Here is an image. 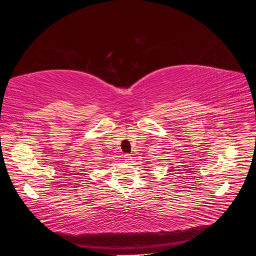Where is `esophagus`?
I'll return each instance as SVG.
<instances>
[{
    "label": "esophagus",
    "instance_id": "1",
    "mask_svg": "<svg viewBox=\"0 0 256 256\" xmlns=\"http://www.w3.org/2000/svg\"><path fill=\"white\" fill-rule=\"evenodd\" d=\"M124 158H125L126 162L132 161V156H131V154H124Z\"/></svg>",
    "mask_w": 256,
    "mask_h": 256
}]
</instances>
